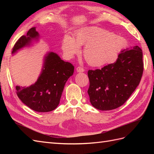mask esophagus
<instances>
[{"mask_svg":"<svg viewBox=\"0 0 154 154\" xmlns=\"http://www.w3.org/2000/svg\"><path fill=\"white\" fill-rule=\"evenodd\" d=\"M76 71L78 72V73H81V72H84L85 70H84L83 68L81 67H78L76 69Z\"/></svg>","mask_w":154,"mask_h":154,"instance_id":"esophagus-1","label":"esophagus"}]
</instances>
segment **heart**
<instances>
[{
    "label": "heart",
    "mask_w": 154,
    "mask_h": 154,
    "mask_svg": "<svg viewBox=\"0 0 154 154\" xmlns=\"http://www.w3.org/2000/svg\"><path fill=\"white\" fill-rule=\"evenodd\" d=\"M84 45L83 54L88 64L100 67L116 61L120 52L126 46V40L104 29L87 26L78 30L74 39L65 35L61 48L65 56L71 59L79 53L80 46Z\"/></svg>",
    "instance_id": "1"
}]
</instances>
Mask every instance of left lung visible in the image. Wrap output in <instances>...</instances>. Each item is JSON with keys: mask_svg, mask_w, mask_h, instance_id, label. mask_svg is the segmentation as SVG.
I'll list each match as a JSON object with an SVG mask.
<instances>
[{"mask_svg": "<svg viewBox=\"0 0 154 154\" xmlns=\"http://www.w3.org/2000/svg\"><path fill=\"white\" fill-rule=\"evenodd\" d=\"M143 54L138 45L121 51L115 63L101 69L88 71L90 85L87 93L95 109H117L128 99L141 80Z\"/></svg>", "mask_w": 154, "mask_h": 154, "instance_id": "1", "label": "left lung"}]
</instances>
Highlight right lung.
I'll return each mask as SVG.
<instances>
[{
  "mask_svg": "<svg viewBox=\"0 0 154 154\" xmlns=\"http://www.w3.org/2000/svg\"><path fill=\"white\" fill-rule=\"evenodd\" d=\"M40 35L35 27L30 28L26 35L16 42L12 55L39 42ZM74 72V67L61 59L58 54L48 51L43 59L40 75L34 84L28 87L16 86V93L22 102L39 112H47L56 109L60 104L64 86Z\"/></svg>",
  "mask_w": 154,
  "mask_h": 154,
  "instance_id": "obj_1",
  "label": "right lung"
}]
</instances>
